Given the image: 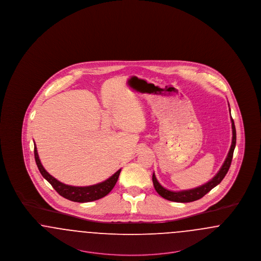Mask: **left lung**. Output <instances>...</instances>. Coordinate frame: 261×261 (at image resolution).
<instances>
[{"instance_id": "1", "label": "left lung", "mask_w": 261, "mask_h": 261, "mask_svg": "<svg viewBox=\"0 0 261 261\" xmlns=\"http://www.w3.org/2000/svg\"><path fill=\"white\" fill-rule=\"evenodd\" d=\"M231 122H232V132H233V138H232V145L230 150L228 152V155L224 162L222 167L220 168V170L218 171V173L216 174L211 180H210L207 183L201 185V186L197 187L195 189H191V190H184V191H179V192H173V191H169L159 183L158 179L155 178L154 173L152 174V183L155 191L158 192V194L160 196H162V198H164L167 200H171V201H176V202H191V201H195L198 199H201L204 195H206L210 191H211L214 187L217 186L222 180H223L225 175L228 172L232 159H233V153H234V149L236 147V128L234 124V120L231 116Z\"/></svg>"}]
</instances>
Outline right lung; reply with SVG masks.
I'll list each match as a JSON object with an SVG mask.
<instances>
[{
    "instance_id": "add662e5",
    "label": "right lung",
    "mask_w": 261,
    "mask_h": 261,
    "mask_svg": "<svg viewBox=\"0 0 261 261\" xmlns=\"http://www.w3.org/2000/svg\"><path fill=\"white\" fill-rule=\"evenodd\" d=\"M34 155H35V162L37 164L38 169L40 173L42 174V176L50 183L53 188L62 197L76 202H89V201L97 200L106 197L112 191L113 187L115 186L121 171V169H119L118 171L113 174L112 177L96 185L86 187L69 186L60 182L59 180L54 178L50 174L46 171V169L43 167L42 163L39 160L36 145L34 146Z\"/></svg>"
}]
</instances>
